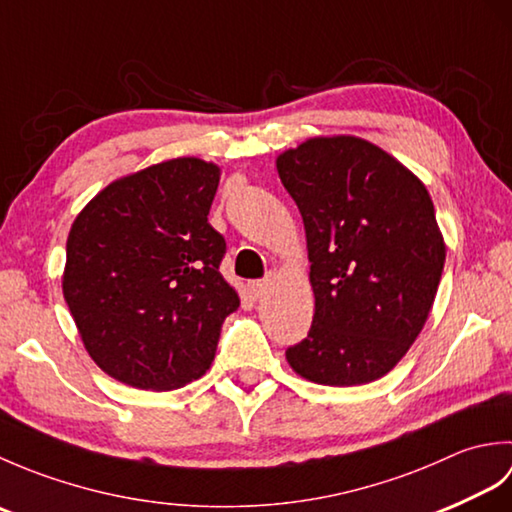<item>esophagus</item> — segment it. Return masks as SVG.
Returning a JSON list of instances; mask_svg holds the SVG:
<instances>
[{
    "mask_svg": "<svg viewBox=\"0 0 512 512\" xmlns=\"http://www.w3.org/2000/svg\"><path fill=\"white\" fill-rule=\"evenodd\" d=\"M268 288H270V279L253 281V284H250V295H253V299H262L268 292Z\"/></svg>",
    "mask_w": 512,
    "mask_h": 512,
    "instance_id": "esophagus-1",
    "label": "esophagus"
}]
</instances>
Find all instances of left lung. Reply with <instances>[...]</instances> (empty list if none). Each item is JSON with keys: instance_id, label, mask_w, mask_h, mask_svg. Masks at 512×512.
<instances>
[{"instance_id": "obj_1", "label": "left lung", "mask_w": 512, "mask_h": 512, "mask_svg": "<svg viewBox=\"0 0 512 512\" xmlns=\"http://www.w3.org/2000/svg\"><path fill=\"white\" fill-rule=\"evenodd\" d=\"M306 228L314 317L286 358L310 383L383 378L418 339L447 246L422 180L358 136H314L277 156Z\"/></svg>"}]
</instances>
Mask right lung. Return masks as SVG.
<instances>
[{
  "label": "right lung",
  "mask_w": 512,
  "mask_h": 512,
  "mask_svg": "<svg viewBox=\"0 0 512 512\" xmlns=\"http://www.w3.org/2000/svg\"><path fill=\"white\" fill-rule=\"evenodd\" d=\"M220 176L202 158L158 162L107 184L70 228L65 303L92 361L129 387L198 380L239 308L220 273L226 242L209 224Z\"/></svg>",
  "instance_id": "1"
}]
</instances>
